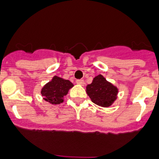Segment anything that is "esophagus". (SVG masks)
Here are the masks:
<instances>
[{
    "instance_id": "esophagus-1",
    "label": "esophagus",
    "mask_w": 159,
    "mask_h": 159,
    "mask_svg": "<svg viewBox=\"0 0 159 159\" xmlns=\"http://www.w3.org/2000/svg\"><path fill=\"white\" fill-rule=\"evenodd\" d=\"M76 83L78 84V85H81V86H84L85 82H84V80L79 79V80H77V81H76Z\"/></svg>"
}]
</instances>
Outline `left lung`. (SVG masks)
<instances>
[{"label":"left lung","instance_id":"obj_1","mask_svg":"<svg viewBox=\"0 0 159 159\" xmlns=\"http://www.w3.org/2000/svg\"><path fill=\"white\" fill-rule=\"evenodd\" d=\"M86 90L92 102L102 107L111 106L119 93L118 88L107 81L102 74L94 77L91 83L86 86Z\"/></svg>","mask_w":159,"mask_h":159}]
</instances>
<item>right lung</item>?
<instances>
[{"label":"right lung","mask_w":159,"mask_h":159,"mask_svg":"<svg viewBox=\"0 0 159 159\" xmlns=\"http://www.w3.org/2000/svg\"><path fill=\"white\" fill-rule=\"evenodd\" d=\"M73 86L70 81L54 76L50 82L46 83L41 89V94L46 102L57 105L64 102V97Z\"/></svg>","instance_id":"right-lung-1"}]
</instances>
